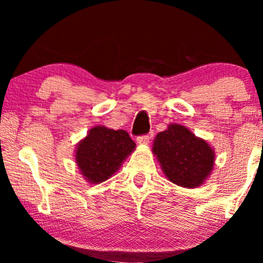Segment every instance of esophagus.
<instances>
[{
	"mask_svg": "<svg viewBox=\"0 0 263 263\" xmlns=\"http://www.w3.org/2000/svg\"><path fill=\"white\" fill-rule=\"evenodd\" d=\"M149 142V136H141V137L137 138V143L141 144V146H146Z\"/></svg>",
	"mask_w": 263,
	"mask_h": 263,
	"instance_id": "34e87169",
	"label": "esophagus"
}]
</instances>
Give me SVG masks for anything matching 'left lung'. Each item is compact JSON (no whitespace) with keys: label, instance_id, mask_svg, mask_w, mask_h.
<instances>
[{"label":"left lung","instance_id":"obj_1","mask_svg":"<svg viewBox=\"0 0 263 263\" xmlns=\"http://www.w3.org/2000/svg\"><path fill=\"white\" fill-rule=\"evenodd\" d=\"M152 152L165 178L186 189L203 185L216 159L210 143L179 123H170L167 129L156 136Z\"/></svg>","mask_w":263,"mask_h":263}]
</instances>
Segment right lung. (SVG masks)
<instances>
[{
  "label": "right lung",
  "instance_id": "add662e5",
  "mask_svg": "<svg viewBox=\"0 0 263 263\" xmlns=\"http://www.w3.org/2000/svg\"><path fill=\"white\" fill-rule=\"evenodd\" d=\"M136 149V143L123 129L93 126L75 147L74 159L89 184L110 179Z\"/></svg>",
  "mask_w": 263,
  "mask_h": 263
}]
</instances>
